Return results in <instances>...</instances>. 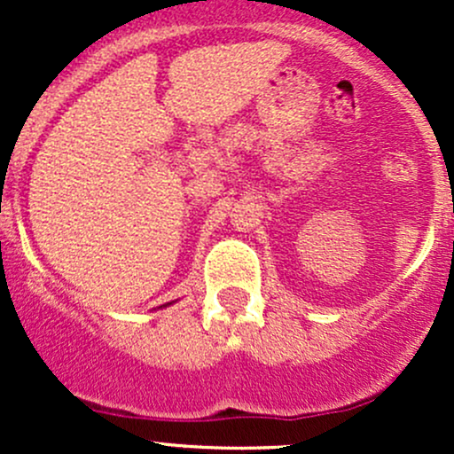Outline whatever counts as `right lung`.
Listing matches in <instances>:
<instances>
[{
    "label": "right lung",
    "instance_id": "add662e5",
    "mask_svg": "<svg viewBox=\"0 0 454 454\" xmlns=\"http://www.w3.org/2000/svg\"><path fill=\"white\" fill-rule=\"evenodd\" d=\"M167 305H171V303H167Z\"/></svg>",
    "mask_w": 454,
    "mask_h": 454
}]
</instances>
